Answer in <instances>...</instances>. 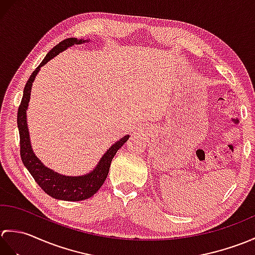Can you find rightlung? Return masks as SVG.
Instances as JSON below:
<instances>
[{
	"label": "right lung",
	"instance_id": "right-lung-1",
	"mask_svg": "<svg viewBox=\"0 0 255 255\" xmlns=\"http://www.w3.org/2000/svg\"><path fill=\"white\" fill-rule=\"evenodd\" d=\"M90 39H77V38H68L61 42H59L52 49L47 53L44 60L36 68L34 72L31 73L28 81L24 88L23 99H21L20 105L17 112V127L19 131V144H20V158L23 161L26 169L29 171L31 176L34 177L36 183L39 185L42 191L47 193L49 196L61 199L69 200V202H79L86 198H90L99 191L103 183L105 182L108 171H110L111 162L116 154L119 148L127 141L129 134L124 136L122 139L114 143L112 147L108 149L104 155L102 156L101 160L95 169L88 173L85 175L79 176H67L62 175L60 173L50 170L49 167L41 163L40 160L35 155L30 144V138L28 132V127H27V116L26 111L28 108V103L30 99V92L32 82L36 78L37 73L42 66L50 61L53 57L59 55L61 51L68 49L69 47L74 45H80L83 42H89Z\"/></svg>",
	"mask_w": 255,
	"mask_h": 255
}]
</instances>
